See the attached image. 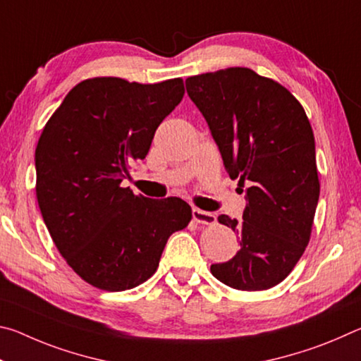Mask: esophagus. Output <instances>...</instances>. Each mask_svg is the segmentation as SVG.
Here are the masks:
<instances>
[{"instance_id": "obj_1", "label": "esophagus", "mask_w": 361, "mask_h": 361, "mask_svg": "<svg viewBox=\"0 0 361 361\" xmlns=\"http://www.w3.org/2000/svg\"><path fill=\"white\" fill-rule=\"evenodd\" d=\"M192 218L195 223L200 224H215L216 223V215L212 212H205L200 209H192Z\"/></svg>"}]
</instances>
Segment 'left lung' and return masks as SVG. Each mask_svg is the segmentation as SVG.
<instances>
[{
  "label": "left lung",
  "mask_w": 361,
  "mask_h": 361,
  "mask_svg": "<svg viewBox=\"0 0 361 361\" xmlns=\"http://www.w3.org/2000/svg\"><path fill=\"white\" fill-rule=\"evenodd\" d=\"M226 172L245 192L243 221H218L239 235L234 258L212 264L235 290H267L288 276L310 239L320 195L315 140L304 108L283 85L250 68L186 79Z\"/></svg>",
  "instance_id": "left-lung-1"
}]
</instances>
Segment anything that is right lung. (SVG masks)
<instances>
[{
    "mask_svg": "<svg viewBox=\"0 0 361 361\" xmlns=\"http://www.w3.org/2000/svg\"><path fill=\"white\" fill-rule=\"evenodd\" d=\"M183 95L181 78L85 79L41 133L35 167L42 219L73 271L97 288L124 291L146 282L169 237L191 221V207L180 197L149 199L121 186Z\"/></svg>",
    "mask_w": 361,
    "mask_h": 361,
    "instance_id": "1",
    "label": "right lung"
}]
</instances>
